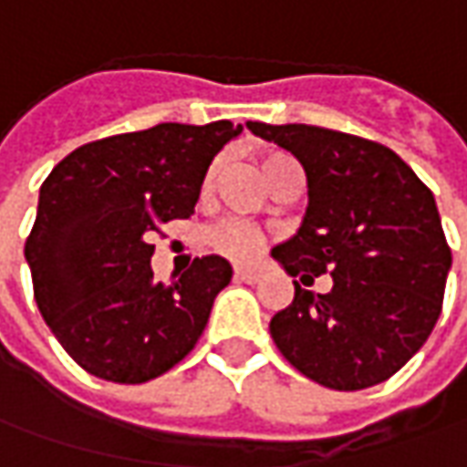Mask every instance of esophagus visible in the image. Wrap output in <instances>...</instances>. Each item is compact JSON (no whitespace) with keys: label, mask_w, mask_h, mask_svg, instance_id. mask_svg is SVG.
<instances>
[{"label":"esophagus","mask_w":467,"mask_h":467,"mask_svg":"<svg viewBox=\"0 0 467 467\" xmlns=\"http://www.w3.org/2000/svg\"><path fill=\"white\" fill-rule=\"evenodd\" d=\"M234 279H237V282L253 284V282H258V274H255L253 268H245V265H237V268H234Z\"/></svg>","instance_id":"34e87169"}]
</instances>
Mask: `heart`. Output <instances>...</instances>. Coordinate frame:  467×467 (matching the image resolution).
I'll return each instance as SVG.
<instances>
[{
    "label": "heart",
    "mask_w": 467,
    "mask_h": 467,
    "mask_svg": "<svg viewBox=\"0 0 467 467\" xmlns=\"http://www.w3.org/2000/svg\"><path fill=\"white\" fill-rule=\"evenodd\" d=\"M286 165H295L286 154L282 152H268L261 157V162H258V170H261V175H264V181L268 183L271 181V175L274 172H279ZM212 178H214V168L206 172V178H203V188H209L212 183ZM206 243H209V248L217 250L222 255H227V258H234V261H248L253 258L261 245H264V233L261 230H255L253 224L248 222H237V219H230V222H222L217 227H212L209 233H206Z\"/></svg>",
    "instance_id": "b5f03b06"
}]
</instances>
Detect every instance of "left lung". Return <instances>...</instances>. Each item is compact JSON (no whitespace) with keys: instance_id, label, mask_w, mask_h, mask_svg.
I'll use <instances>...</instances> for the list:
<instances>
[{"instance_id":"1","label":"left lung","mask_w":467,"mask_h":467,"mask_svg":"<svg viewBox=\"0 0 467 467\" xmlns=\"http://www.w3.org/2000/svg\"><path fill=\"white\" fill-rule=\"evenodd\" d=\"M299 160L307 206L299 230L271 250L295 282L271 338L305 378L362 390L393 378L424 346L442 313L452 253L431 191L388 147L307 123H245Z\"/></svg>"}]
</instances>
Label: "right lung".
Masks as SVG:
<instances>
[{"label":"right lung","instance_id":"obj_1","mask_svg":"<svg viewBox=\"0 0 467 467\" xmlns=\"http://www.w3.org/2000/svg\"><path fill=\"white\" fill-rule=\"evenodd\" d=\"M240 131L160 123L89 141L43 181L25 261L43 320L89 375L139 385L196 346L233 265L203 255L165 286L150 237L191 217L212 160Z\"/></svg>","mask_w":467,"mask_h":467}]
</instances>
